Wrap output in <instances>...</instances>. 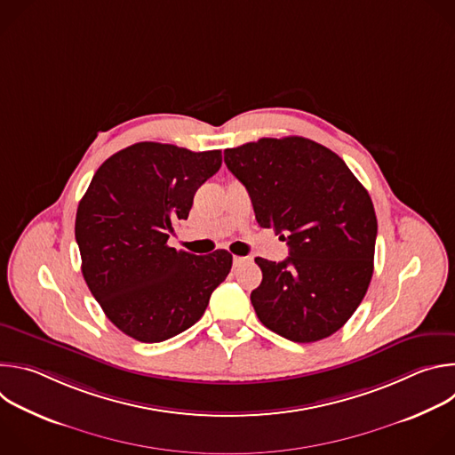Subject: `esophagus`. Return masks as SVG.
I'll return each instance as SVG.
<instances>
[{"mask_svg":"<svg viewBox=\"0 0 455 455\" xmlns=\"http://www.w3.org/2000/svg\"><path fill=\"white\" fill-rule=\"evenodd\" d=\"M248 261V257H239V255H234V267H239L243 263Z\"/></svg>","mask_w":455,"mask_h":455,"instance_id":"obj_1","label":"esophagus"}]
</instances>
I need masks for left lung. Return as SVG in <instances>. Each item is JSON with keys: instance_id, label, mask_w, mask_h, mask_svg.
I'll list each match as a JSON object with an SVG mask.
<instances>
[{"instance_id": "obj_1", "label": "left lung", "mask_w": 455, "mask_h": 455, "mask_svg": "<svg viewBox=\"0 0 455 455\" xmlns=\"http://www.w3.org/2000/svg\"><path fill=\"white\" fill-rule=\"evenodd\" d=\"M255 220L288 243L281 263L255 257L263 281L251 306L268 330L299 344L337 333L360 306L374 268L369 192L331 149L309 139H261L225 149Z\"/></svg>"}]
</instances>
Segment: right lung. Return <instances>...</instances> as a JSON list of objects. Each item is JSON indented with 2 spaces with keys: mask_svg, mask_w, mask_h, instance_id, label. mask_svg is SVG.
I'll return each mask as SVG.
<instances>
[{
  "mask_svg": "<svg viewBox=\"0 0 455 455\" xmlns=\"http://www.w3.org/2000/svg\"><path fill=\"white\" fill-rule=\"evenodd\" d=\"M220 167L221 151L139 142L97 169L79 202L76 239L92 295L127 337L155 344L188 330L227 279V250L194 255L167 244Z\"/></svg>",
  "mask_w": 455,
  "mask_h": 455,
  "instance_id": "add662e5",
  "label": "right lung"
}]
</instances>
